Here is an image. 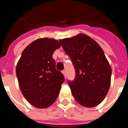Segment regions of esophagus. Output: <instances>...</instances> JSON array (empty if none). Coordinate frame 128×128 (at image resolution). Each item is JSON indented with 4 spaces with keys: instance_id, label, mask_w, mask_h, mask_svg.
<instances>
[{
    "instance_id": "1",
    "label": "esophagus",
    "mask_w": 128,
    "mask_h": 128,
    "mask_svg": "<svg viewBox=\"0 0 128 128\" xmlns=\"http://www.w3.org/2000/svg\"><path fill=\"white\" fill-rule=\"evenodd\" d=\"M62 72V74H63V76H64V77L66 78V70H63Z\"/></svg>"
}]
</instances>
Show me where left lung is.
Instances as JSON below:
<instances>
[{"label":"left lung","mask_w":128,"mask_h":128,"mask_svg":"<svg viewBox=\"0 0 128 128\" xmlns=\"http://www.w3.org/2000/svg\"><path fill=\"white\" fill-rule=\"evenodd\" d=\"M60 42L76 70L75 80L68 81L72 96L81 106H98L108 94L112 76V68L103 50L84 34L60 40Z\"/></svg>","instance_id":"obj_1"}]
</instances>
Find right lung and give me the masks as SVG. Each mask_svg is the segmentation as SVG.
Here are the masks:
<instances>
[{
	"label": "right lung",
	"mask_w": 128,
	"mask_h": 128,
	"mask_svg": "<svg viewBox=\"0 0 128 128\" xmlns=\"http://www.w3.org/2000/svg\"><path fill=\"white\" fill-rule=\"evenodd\" d=\"M61 47L53 38H39L26 47L16 67L20 89L26 100L38 108L51 106L57 99L64 76L52 58Z\"/></svg>",
	"instance_id": "right-lung-1"
}]
</instances>
